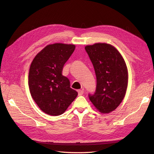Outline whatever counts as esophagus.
Here are the masks:
<instances>
[{
  "label": "esophagus",
  "instance_id": "1",
  "mask_svg": "<svg viewBox=\"0 0 154 154\" xmlns=\"http://www.w3.org/2000/svg\"><path fill=\"white\" fill-rule=\"evenodd\" d=\"M83 89H82V90H78V96H82L83 95Z\"/></svg>",
  "mask_w": 154,
  "mask_h": 154
}]
</instances>
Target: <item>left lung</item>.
<instances>
[{"label": "left lung", "instance_id": "left-lung-1", "mask_svg": "<svg viewBox=\"0 0 154 154\" xmlns=\"http://www.w3.org/2000/svg\"><path fill=\"white\" fill-rule=\"evenodd\" d=\"M86 52L94 66L96 88L89 100L101 113H109L122 103L128 85L125 60L114 46L105 43L87 45Z\"/></svg>", "mask_w": 154, "mask_h": 154}]
</instances>
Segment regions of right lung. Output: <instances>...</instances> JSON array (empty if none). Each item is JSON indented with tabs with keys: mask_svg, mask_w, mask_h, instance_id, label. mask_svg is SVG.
<instances>
[{
	"mask_svg": "<svg viewBox=\"0 0 154 154\" xmlns=\"http://www.w3.org/2000/svg\"><path fill=\"white\" fill-rule=\"evenodd\" d=\"M75 45L54 44L36 55L29 72V87L35 103L44 112L59 116L67 110L78 92L62 75L64 64L73 53Z\"/></svg>",
	"mask_w": 154,
	"mask_h": 154,
	"instance_id": "1",
	"label": "right lung"
}]
</instances>
